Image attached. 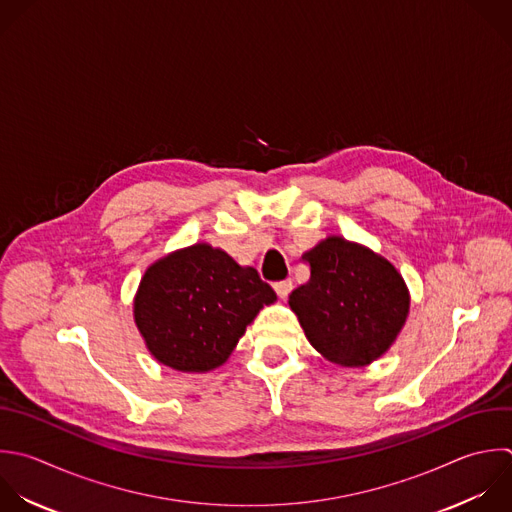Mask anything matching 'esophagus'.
I'll use <instances>...</instances> for the list:
<instances>
[{"label":"esophagus","mask_w":512,"mask_h":512,"mask_svg":"<svg viewBox=\"0 0 512 512\" xmlns=\"http://www.w3.org/2000/svg\"><path fill=\"white\" fill-rule=\"evenodd\" d=\"M274 290L280 298H286L292 292V280H280L274 284Z\"/></svg>","instance_id":"1"}]
</instances>
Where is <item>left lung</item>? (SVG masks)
Wrapping results in <instances>:
<instances>
[{
	"label": "left lung",
	"mask_w": 512,
	"mask_h": 512,
	"mask_svg": "<svg viewBox=\"0 0 512 512\" xmlns=\"http://www.w3.org/2000/svg\"><path fill=\"white\" fill-rule=\"evenodd\" d=\"M302 260L310 280L290 294L308 342L330 362L364 366L402 330L410 296L398 270L372 250L330 236Z\"/></svg>",
	"instance_id": "8db88e82"
}]
</instances>
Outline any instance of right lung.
Here are the masks:
<instances>
[{
    "label": "right lung",
    "mask_w": 512,
    "mask_h": 512,
    "mask_svg": "<svg viewBox=\"0 0 512 512\" xmlns=\"http://www.w3.org/2000/svg\"><path fill=\"white\" fill-rule=\"evenodd\" d=\"M276 300L252 266L210 244L154 262L138 288L134 320L152 356L182 372L222 366L246 326Z\"/></svg>",
    "instance_id": "obj_1"
}]
</instances>
